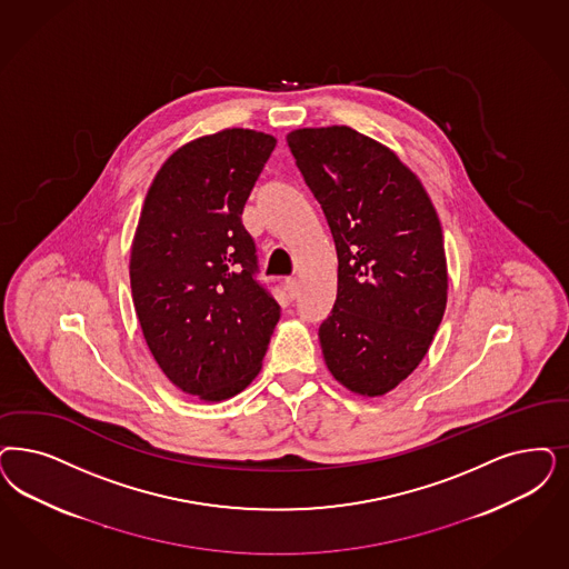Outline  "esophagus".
<instances>
[{
    "instance_id": "obj_1",
    "label": "esophagus",
    "mask_w": 569,
    "mask_h": 569,
    "mask_svg": "<svg viewBox=\"0 0 569 569\" xmlns=\"http://www.w3.org/2000/svg\"><path fill=\"white\" fill-rule=\"evenodd\" d=\"M283 288H286L288 295L296 298V295H298V279H296V277H286V279H283Z\"/></svg>"
}]
</instances>
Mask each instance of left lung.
I'll return each mask as SVG.
<instances>
[{
  "mask_svg": "<svg viewBox=\"0 0 569 569\" xmlns=\"http://www.w3.org/2000/svg\"><path fill=\"white\" fill-rule=\"evenodd\" d=\"M288 147L332 231L338 292L319 342L349 391L378 397L418 368L446 302L443 233L401 159L347 126L302 128Z\"/></svg>",
  "mask_w": 569,
  "mask_h": 569,
  "instance_id": "8db88e82",
  "label": "left lung"
}]
</instances>
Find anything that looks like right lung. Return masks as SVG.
Here are the masks:
<instances>
[{
  "label": "right lung",
  "instance_id": "right-lung-1",
  "mask_svg": "<svg viewBox=\"0 0 569 569\" xmlns=\"http://www.w3.org/2000/svg\"><path fill=\"white\" fill-rule=\"evenodd\" d=\"M277 140L231 128L168 157L144 197L130 256L138 321L180 391L222 401L254 380L279 305L241 214Z\"/></svg>",
  "mask_w": 569,
  "mask_h": 569
}]
</instances>
